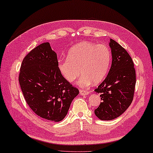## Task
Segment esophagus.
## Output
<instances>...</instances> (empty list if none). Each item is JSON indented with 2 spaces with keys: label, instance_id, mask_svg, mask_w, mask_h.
Wrapping results in <instances>:
<instances>
[{
  "label": "esophagus",
  "instance_id": "obj_1",
  "mask_svg": "<svg viewBox=\"0 0 153 153\" xmlns=\"http://www.w3.org/2000/svg\"><path fill=\"white\" fill-rule=\"evenodd\" d=\"M80 94L81 95H88L89 94V91H87V90H80Z\"/></svg>",
  "mask_w": 153,
  "mask_h": 153
}]
</instances>
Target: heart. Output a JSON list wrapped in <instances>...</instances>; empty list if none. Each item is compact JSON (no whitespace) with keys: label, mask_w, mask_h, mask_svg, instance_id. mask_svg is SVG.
Masks as SVG:
<instances>
[{"label":"heart","mask_w":153,"mask_h":153,"mask_svg":"<svg viewBox=\"0 0 153 153\" xmlns=\"http://www.w3.org/2000/svg\"><path fill=\"white\" fill-rule=\"evenodd\" d=\"M111 61V51L106 45L83 42L70 49L68 59L59 61L58 68L63 78L70 83L83 74L78 84L85 88L92 82L96 84L104 80Z\"/></svg>","instance_id":"b5f03b06"}]
</instances>
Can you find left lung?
Instances as JSON below:
<instances>
[{"instance_id":"1","label":"left lung","mask_w":153,"mask_h":153,"mask_svg":"<svg viewBox=\"0 0 153 153\" xmlns=\"http://www.w3.org/2000/svg\"><path fill=\"white\" fill-rule=\"evenodd\" d=\"M112 63L105 79L95 91L100 94L102 102L94 110L101 120H111L120 116L132 102L136 74L132 58L125 49L111 39Z\"/></svg>"}]
</instances>
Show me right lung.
I'll list each match as a JSON object with an SVG mask.
<instances>
[{
  "label": "right lung",
  "instance_id": "1",
  "mask_svg": "<svg viewBox=\"0 0 153 153\" xmlns=\"http://www.w3.org/2000/svg\"><path fill=\"white\" fill-rule=\"evenodd\" d=\"M19 83L33 111L54 122L64 118L79 93L60 73L57 54L48 42L39 44L26 55L21 64Z\"/></svg>",
  "mask_w": 153,
  "mask_h": 153
}]
</instances>
